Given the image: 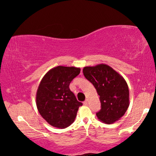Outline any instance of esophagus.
Returning <instances> with one entry per match:
<instances>
[{
  "label": "esophagus",
  "mask_w": 156,
  "mask_h": 156,
  "mask_svg": "<svg viewBox=\"0 0 156 156\" xmlns=\"http://www.w3.org/2000/svg\"><path fill=\"white\" fill-rule=\"evenodd\" d=\"M87 104H88V100L86 99V100H85V101H84V105H87Z\"/></svg>",
  "instance_id": "obj_1"
}]
</instances>
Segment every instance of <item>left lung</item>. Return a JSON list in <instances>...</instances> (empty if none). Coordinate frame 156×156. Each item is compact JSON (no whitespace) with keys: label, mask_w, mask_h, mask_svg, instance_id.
I'll return each instance as SVG.
<instances>
[{"label":"left lung","mask_w":156,"mask_h":156,"mask_svg":"<svg viewBox=\"0 0 156 156\" xmlns=\"http://www.w3.org/2000/svg\"><path fill=\"white\" fill-rule=\"evenodd\" d=\"M83 73L99 96L101 108L97 113L98 119L106 124L119 121L129 106V87L124 78L105 64L84 67Z\"/></svg>","instance_id":"1"}]
</instances>
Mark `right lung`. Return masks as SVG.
<instances>
[{
	"mask_svg": "<svg viewBox=\"0 0 156 156\" xmlns=\"http://www.w3.org/2000/svg\"><path fill=\"white\" fill-rule=\"evenodd\" d=\"M80 68L57 66L44 74L36 94V105L49 124L65 129L76 118L82 105L69 89V84L80 73Z\"/></svg>",
	"mask_w": 156,
	"mask_h": 156,
	"instance_id": "add662e5",
	"label": "right lung"
}]
</instances>
